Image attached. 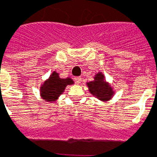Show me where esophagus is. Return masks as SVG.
<instances>
[{
    "instance_id": "esophagus-1",
    "label": "esophagus",
    "mask_w": 157,
    "mask_h": 157,
    "mask_svg": "<svg viewBox=\"0 0 157 157\" xmlns=\"http://www.w3.org/2000/svg\"><path fill=\"white\" fill-rule=\"evenodd\" d=\"M81 76H76V77H75V81H76V83L77 84V85H79V84L81 83Z\"/></svg>"
}]
</instances>
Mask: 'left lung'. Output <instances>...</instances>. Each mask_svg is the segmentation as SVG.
I'll use <instances>...</instances> for the list:
<instances>
[{"label": "left lung", "mask_w": 157, "mask_h": 157, "mask_svg": "<svg viewBox=\"0 0 157 157\" xmlns=\"http://www.w3.org/2000/svg\"><path fill=\"white\" fill-rule=\"evenodd\" d=\"M90 93L96 97L98 100L107 102L112 99L114 96L115 91L109 82L106 81L102 71H98L94 75L93 81L86 82Z\"/></svg>", "instance_id": "obj_1"}]
</instances>
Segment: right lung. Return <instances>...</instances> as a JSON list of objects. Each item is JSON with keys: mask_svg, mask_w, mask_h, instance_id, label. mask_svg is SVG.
<instances>
[{"mask_svg": "<svg viewBox=\"0 0 157 157\" xmlns=\"http://www.w3.org/2000/svg\"><path fill=\"white\" fill-rule=\"evenodd\" d=\"M73 84L74 81L71 77L61 78L59 73L54 71L49 78L40 85V95L42 99L47 102H56L67 86Z\"/></svg>", "mask_w": 157, "mask_h": 157, "instance_id": "add662e5", "label": "right lung"}]
</instances>
